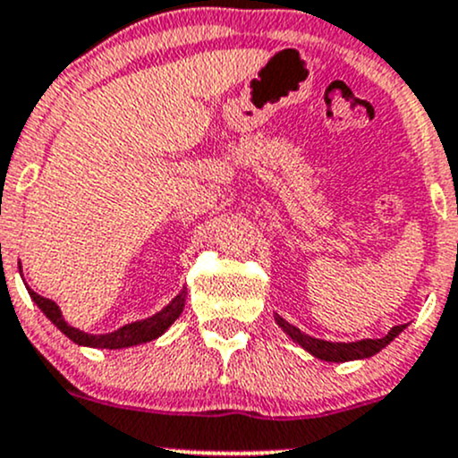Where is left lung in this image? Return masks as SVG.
I'll use <instances>...</instances> for the list:
<instances>
[{"instance_id": "8db88e82", "label": "left lung", "mask_w": 458, "mask_h": 458, "mask_svg": "<svg viewBox=\"0 0 458 458\" xmlns=\"http://www.w3.org/2000/svg\"><path fill=\"white\" fill-rule=\"evenodd\" d=\"M275 321L277 326L293 338L294 343H299L306 352L312 353V356L321 358V360L327 362H347V360H356V358H369L373 353H377L380 349H385L397 334L402 332L406 326H395L388 329L386 336L382 338H365V341L358 343H329V341H321V338H312L308 334H303L301 329L290 326L288 321H284L279 314H275Z\"/></svg>"}]
</instances>
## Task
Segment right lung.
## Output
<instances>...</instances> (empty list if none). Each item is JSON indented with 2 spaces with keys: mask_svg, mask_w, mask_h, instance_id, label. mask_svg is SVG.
Returning <instances> with one entry per match:
<instances>
[{
  "mask_svg": "<svg viewBox=\"0 0 458 458\" xmlns=\"http://www.w3.org/2000/svg\"><path fill=\"white\" fill-rule=\"evenodd\" d=\"M28 293H30L32 301L43 310V314H46V317L50 318L54 326L61 329L67 338H72L76 345L100 347V349H122V347L140 345V343L155 341L157 336H161V334H164L165 329H168L172 323L179 318V314L183 312L185 294H188V290H183V293L176 294L168 306L161 310V312H157L155 317L144 318V321L129 323V326L115 329V332H111V334H87V332H81V329L67 326L65 318H63V314H61V310H58V306L52 301V299L41 297V294H37L30 288H28Z\"/></svg>",
  "mask_w": 458,
  "mask_h": 458,
  "instance_id": "obj_1",
  "label": "right lung"
}]
</instances>
